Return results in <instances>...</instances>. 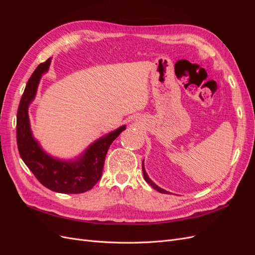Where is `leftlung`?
<instances>
[{"instance_id": "8db88e82", "label": "left lung", "mask_w": 255, "mask_h": 255, "mask_svg": "<svg viewBox=\"0 0 255 255\" xmlns=\"http://www.w3.org/2000/svg\"><path fill=\"white\" fill-rule=\"evenodd\" d=\"M142 172H143V177H144V180H145V182L148 183L149 185H151V186L155 189V190H157V191H159V192H161V194H168V192L166 191V190H164V189H161L160 187H158L157 185H155L154 184L150 179H149V176H148V174H146V172H145V170H144V167H143V161H142Z\"/></svg>"}]
</instances>
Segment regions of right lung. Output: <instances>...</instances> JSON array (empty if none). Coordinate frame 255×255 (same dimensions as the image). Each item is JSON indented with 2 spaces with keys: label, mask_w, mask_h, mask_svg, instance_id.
I'll list each match as a JSON object with an SVG mask.
<instances>
[{
  "label": "right lung",
  "mask_w": 255,
  "mask_h": 255,
  "mask_svg": "<svg viewBox=\"0 0 255 255\" xmlns=\"http://www.w3.org/2000/svg\"><path fill=\"white\" fill-rule=\"evenodd\" d=\"M51 58L41 63L30 75L17 113V144L20 156L43 186L60 194H81L90 190L101 179L106 153L123 126L100 138L75 161L58 160L44 153L34 139L28 120V106L36 96L41 74L47 72Z\"/></svg>",
  "instance_id": "add662e5"
}]
</instances>
